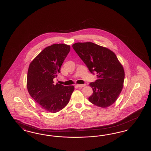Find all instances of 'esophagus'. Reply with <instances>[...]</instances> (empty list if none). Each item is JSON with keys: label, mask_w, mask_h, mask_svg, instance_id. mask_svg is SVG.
Here are the masks:
<instances>
[{"label": "esophagus", "mask_w": 151, "mask_h": 151, "mask_svg": "<svg viewBox=\"0 0 151 151\" xmlns=\"http://www.w3.org/2000/svg\"><path fill=\"white\" fill-rule=\"evenodd\" d=\"M86 84H78L77 86L79 87V88H82V87H84V86H86Z\"/></svg>", "instance_id": "1"}]
</instances>
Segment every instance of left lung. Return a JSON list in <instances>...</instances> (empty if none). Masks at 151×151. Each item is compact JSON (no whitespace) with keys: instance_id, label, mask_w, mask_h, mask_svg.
Wrapping results in <instances>:
<instances>
[{"instance_id":"left-lung-1","label":"left lung","mask_w":151,"mask_h":151,"mask_svg":"<svg viewBox=\"0 0 151 151\" xmlns=\"http://www.w3.org/2000/svg\"><path fill=\"white\" fill-rule=\"evenodd\" d=\"M72 47L89 71L97 72V80L89 84L93 94L88 100L100 108L110 106L121 93L124 79L123 67L114 52L90 42L74 43Z\"/></svg>"}]
</instances>
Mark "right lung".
<instances>
[{"label": "right lung", "mask_w": 151, "mask_h": 151, "mask_svg": "<svg viewBox=\"0 0 151 151\" xmlns=\"http://www.w3.org/2000/svg\"><path fill=\"white\" fill-rule=\"evenodd\" d=\"M70 50V45L53 44L45 48L29 65L28 91L41 108L51 113L65 108L74 91L73 86L55 85L53 81Z\"/></svg>", "instance_id": "add662e5"}]
</instances>
